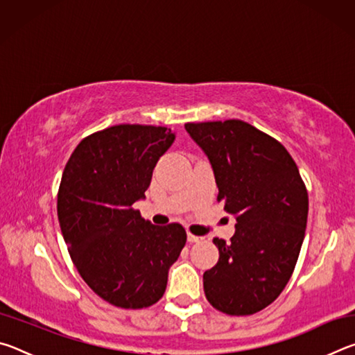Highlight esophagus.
Here are the masks:
<instances>
[{"instance_id":"obj_1","label":"esophagus","mask_w":355,"mask_h":355,"mask_svg":"<svg viewBox=\"0 0 355 355\" xmlns=\"http://www.w3.org/2000/svg\"><path fill=\"white\" fill-rule=\"evenodd\" d=\"M202 236H196V235H192V233H188V241L189 243H199V241H202Z\"/></svg>"}]
</instances>
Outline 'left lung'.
<instances>
[{
	"mask_svg": "<svg viewBox=\"0 0 355 355\" xmlns=\"http://www.w3.org/2000/svg\"><path fill=\"white\" fill-rule=\"evenodd\" d=\"M184 128L211 164L218 202L236 219L230 243L213 239L219 261L203 274L205 296L222 313L254 315L279 297L296 266L307 189L286 148L243 120Z\"/></svg>",
	"mask_w": 355,
	"mask_h": 355,
	"instance_id": "left-lung-1",
	"label": "left lung"
}]
</instances>
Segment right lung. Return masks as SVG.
Here are the masks:
<instances>
[{
	"mask_svg": "<svg viewBox=\"0 0 355 355\" xmlns=\"http://www.w3.org/2000/svg\"><path fill=\"white\" fill-rule=\"evenodd\" d=\"M173 141L164 127L116 125L83 139L65 164L58 194L64 241L84 282L116 307L158 302L186 244L182 225L156 227L133 208Z\"/></svg>",
	"mask_w": 355,
	"mask_h": 355,
	"instance_id": "right-lung-1",
	"label": "right lung"
}]
</instances>
